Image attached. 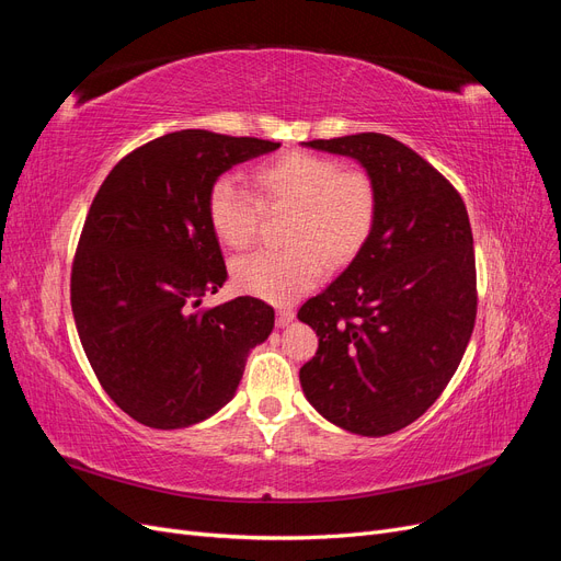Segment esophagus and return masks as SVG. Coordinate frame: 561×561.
Instances as JSON below:
<instances>
[{
	"mask_svg": "<svg viewBox=\"0 0 561 561\" xmlns=\"http://www.w3.org/2000/svg\"><path fill=\"white\" fill-rule=\"evenodd\" d=\"M293 320H295V311L293 309H280L278 316H276V325L285 328V325H290Z\"/></svg>",
	"mask_w": 561,
	"mask_h": 561,
	"instance_id": "34e87169",
	"label": "esophagus"
}]
</instances>
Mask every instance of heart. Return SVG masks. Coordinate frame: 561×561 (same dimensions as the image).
I'll use <instances>...</instances> for the list:
<instances>
[{
  "instance_id": "heart-1",
  "label": "heart",
  "mask_w": 561,
  "mask_h": 561,
  "mask_svg": "<svg viewBox=\"0 0 561 561\" xmlns=\"http://www.w3.org/2000/svg\"><path fill=\"white\" fill-rule=\"evenodd\" d=\"M250 192L225 175L213 182L206 213L217 241L241 250L257 229L260 208H290L278 252H250L231 262V280L241 293L271 304H290L330 266L348 264L377 225V186L358 168L342 171L334 159L311 151L285 154L254 165Z\"/></svg>"
}]
</instances>
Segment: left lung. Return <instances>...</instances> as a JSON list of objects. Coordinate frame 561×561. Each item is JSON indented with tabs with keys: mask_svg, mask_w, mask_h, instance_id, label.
I'll return each mask as SVG.
<instances>
[{
	"mask_svg": "<svg viewBox=\"0 0 561 561\" xmlns=\"http://www.w3.org/2000/svg\"><path fill=\"white\" fill-rule=\"evenodd\" d=\"M301 145L358 161L379 208L365 248L297 313L318 334L299 381L334 426L390 435L439 398L470 342L478 290L466 203L426 159L388 135Z\"/></svg>",
	"mask_w": 561,
	"mask_h": 561,
	"instance_id": "8db88e82",
	"label": "left lung"
}]
</instances>
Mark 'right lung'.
Masks as SVG:
<instances>
[{
  "instance_id": "1",
  "label": "right lung",
  "mask_w": 561,
  "mask_h": 561,
  "mask_svg": "<svg viewBox=\"0 0 561 561\" xmlns=\"http://www.w3.org/2000/svg\"><path fill=\"white\" fill-rule=\"evenodd\" d=\"M278 147L168 133L118 161L91 203L72 264V313L100 386L142 426L186 428L222 410L250 351L274 330V309L254 297L194 309L227 280L206 213L213 182Z\"/></svg>"
}]
</instances>
